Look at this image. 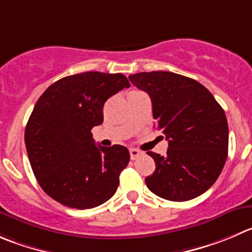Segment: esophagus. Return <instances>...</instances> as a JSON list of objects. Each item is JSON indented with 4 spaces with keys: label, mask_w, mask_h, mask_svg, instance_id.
Masks as SVG:
<instances>
[{
    "label": "esophagus",
    "mask_w": 252,
    "mask_h": 252,
    "mask_svg": "<svg viewBox=\"0 0 252 252\" xmlns=\"http://www.w3.org/2000/svg\"><path fill=\"white\" fill-rule=\"evenodd\" d=\"M142 155V152L138 150H136V148H130V156H131V159H137L140 156Z\"/></svg>",
    "instance_id": "34e87169"
}]
</instances>
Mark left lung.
<instances>
[{
  "label": "left lung",
  "instance_id": "obj_1",
  "mask_svg": "<svg viewBox=\"0 0 252 252\" xmlns=\"http://www.w3.org/2000/svg\"><path fill=\"white\" fill-rule=\"evenodd\" d=\"M152 101L156 127L168 141L167 156L147 152L156 162L145 179L152 193L186 202L207 191L224 168L229 127L222 107L196 80L171 71L128 76Z\"/></svg>",
  "mask_w": 252,
  "mask_h": 252
}]
</instances>
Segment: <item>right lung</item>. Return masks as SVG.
<instances>
[{"label": "right lung", "instance_id": "1", "mask_svg": "<svg viewBox=\"0 0 252 252\" xmlns=\"http://www.w3.org/2000/svg\"><path fill=\"white\" fill-rule=\"evenodd\" d=\"M128 86L124 74L86 71L56 81L38 99L25 142L33 173L50 198L83 210L116 193L130 152L96 146L92 128L104 121L105 101Z\"/></svg>", "mask_w": 252, "mask_h": 252}]
</instances>
